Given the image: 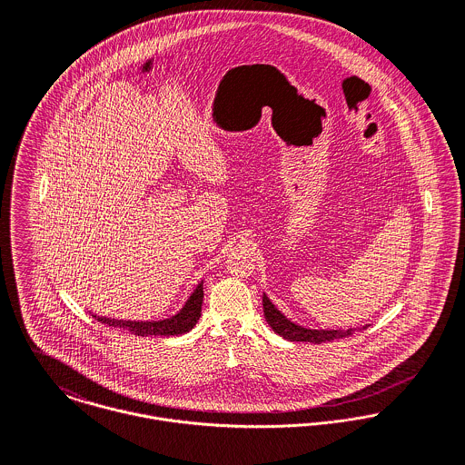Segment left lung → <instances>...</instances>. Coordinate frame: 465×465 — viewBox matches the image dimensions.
I'll list each match as a JSON object with an SVG mask.
<instances>
[{
  "instance_id": "1",
  "label": "left lung",
  "mask_w": 465,
  "mask_h": 465,
  "mask_svg": "<svg viewBox=\"0 0 465 465\" xmlns=\"http://www.w3.org/2000/svg\"><path fill=\"white\" fill-rule=\"evenodd\" d=\"M263 312H265L266 322L268 326L277 332L279 336L290 340V341H313V343H322V341H331L336 338H343L349 336L356 330H306L302 326L293 324L292 321H288L272 302L270 299L263 293ZM367 326H363L365 330Z\"/></svg>"
}]
</instances>
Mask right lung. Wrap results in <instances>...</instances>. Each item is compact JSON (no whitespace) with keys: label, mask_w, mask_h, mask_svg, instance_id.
I'll list each match as a JSON object with an SVG mask.
<instances>
[{"label":"right lung","mask_w":465,"mask_h":465,"mask_svg":"<svg viewBox=\"0 0 465 465\" xmlns=\"http://www.w3.org/2000/svg\"><path fill=\"white\" fill-rule=\"evenodd\" d=\"M202 299H203V288L202 282L197 286V290L192 293V297L188 299V302L184 304V308L173 315L172 319H164V321H155V322H135V321H116V319H107V317H96L93 315L98 322L113 326V328H120V330H127L134 332L137 336H150V334H157V336H177L183 332H188L200 319V312H202Z\"/></svg>","instance_id":"add662e5"}]
</instances>
